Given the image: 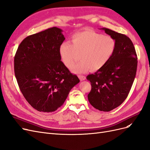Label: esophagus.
Returning a JSON list of instances; mask_svg holds the SVG:
<instances>
[{
  "label": "esophagus",
  "instance_id": "1",
  "mask_svg": "<svg viewBox=\"0 0 150 150\" xmlns=\"http://www.w3.org/2000/svg\"><path fill=\"white\" fill-rule=\"evenodd\" d=\"M78 78H79V79L81 81H84V80L86 79V76H84V75H81V74H79V75H78Z\"/></svg>",
  "mask_w": 150,
  "mask_h": 150
}]
</instances>
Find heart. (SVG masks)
Here are the masks:
<instances>
[{"label": "heart", "mask_w": 150, "mask_h": 150, "mask_svg": "<svg viewBox=\"0 0 150 150\" xmlns=\"http://www.w3.org/2000/svg\"><path fill=\"white\" fill-rule=\"evenodd\" d=\"M116 46L115 40L111 36L86 29L72 35L71 44L62 42L59 52L62 62L69 69L80 56L81 61L72 67V71L83 73L89 69L96 71L101 69L114 54Z\"/></svg>", "instance_id": "b5f03b06"}]
</instances>
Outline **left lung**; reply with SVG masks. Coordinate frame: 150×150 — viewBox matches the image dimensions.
Segmentation results:
<instances>
[{"label":"left lung","mask_w":150,"mask_h":150,"mask_svg":"<svg viewBox=\"0 0 150 150\" xmlns=\"http://www.w3.org/2000/svg\"><path fill=\"white\" fill-rule=\"evenodd\" d=\"M101 29L115 39L116 46L106 64L86 77L91 84L88 98L97 110L110 111L128 96L137 73V55L128 36L107 28Z\"/></svg>","instance_id":"obj_1"}]
</instances>
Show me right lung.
I'll list each match as a JSON object with an SVG mask.
<instances>
[{
  "label": "right lung",
  "mask_w": 150,
  "mask_h": 150,
  "mask_svg": "<svg viewBox=\"0 0 150 150\" xmlns=\"http://www.w3.org/2000/svg\"><path fill=\"white\" fill-rule=\"evenodd\" d=\"M62 30L54 27L25 38L14 57V72L19 89L30 106L50 112L61 107L71 89L79 83L61 59Z\"/></svg>",
  "instance_id": "add662e5"
}]
</instances>
